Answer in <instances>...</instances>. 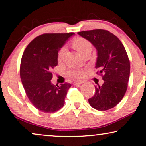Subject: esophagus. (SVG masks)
<instances>
[{
	"mask_svg": "<svg viewBox=\"0 0 146 146\" xmlns=\"http://www.w3.org/2000/svg\"><path fill=\"white\" fill-rule=\"evenodd\" d=\"M83 83V82L82 81H75L73 82V84H75V85H80V84H82Z\"/></svg>",
	"mask_w": 146,
	"mask_h": 146,
	"instance_id": "obj_1",
	"label": "esophagus"
}]
</instances>
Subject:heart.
<instances>
[{"mask_svg":"<svg viewBox=\"0 0 146 146\" xmlns=\"http://www.w3.org/2000/svg\"><path fill=\"white\" fill-rule=\"evenodd\" d=\"M73 47L77 50L78 53L81 55L83 52L88 50L92 49V45L89 41L82 38H77L75 39L72 42ZM66 50V47H62L58 51V60H60L62 58ZM68 74L71 77L74 78H80L84 75V71L79 69H71L68 71Z\"/></svg>","mask_w":146,"mask_h":146,"instance_id":"heart-1","label":"heart"}]
</instances>
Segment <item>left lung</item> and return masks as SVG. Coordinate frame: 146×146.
I'll return each instance as SVG.
<instances>
[{
  "mask_svg": "<svg viewBox=\"0 0 146 146\" xmlns=\"http://www.w3.org/2000/svg\"><path fill=\"white\" fill-rule=\"evenodd\" d=\"M97 50L95 68L103 75L104 83L96 86V93L88 99L91 106L98 110H109L123 98L130 75V62L124 46L114 34L102 29L78 32Z\"/></svg>",
  "mask_w": 146,
  "mask_h": 146,
  "instance_id": "8db88e82",
  "label": "left lung"
}]
</instances>
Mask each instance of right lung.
I'll list each match as a JSON object with an SVG mask.
<instances>
[{"label": "right lung", "mask_w": 146, "mask_h": 146, "mask_svg": "<svg viewBox=\"0 0 146 146\" xmlns=\"http://www.w3.org/2000/svg\"><path fill=\"white\" fill-rule=\"evenodd\" d=\"M75 33L44 34L30 43L23 52L21 79L27 96L37 109L54 113L63 107L69 83L54 85L52 69L58 65V54Z\"/></svg>", "instance_id": "right-lung-1"}]
</instances>
